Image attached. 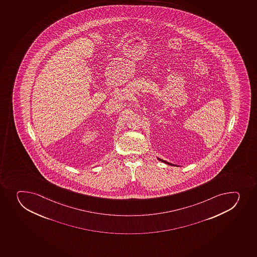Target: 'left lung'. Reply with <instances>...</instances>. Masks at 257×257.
I'll return each instance as SVG.
<instances>
[{
	"label": "left lung",
	"instance_id": "8db88e82",
	"mask_svg": "<svg viewBox=\"0 0 257 257\" xmlns=\"http://www.w3.org/2000/svg\"><path fill=\"white\" fill-rule=\"evenodd\" d=\"M158 160H160L161 162H163V163H166V164H168V165L177 166V165H174V164H172V163H168V162H166V161L163 160V159H160V158H158Z\"/></svg>",
	"mask_w": 257,
	"mask_h": 257
}]
</instances>
